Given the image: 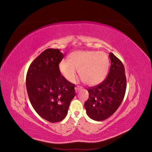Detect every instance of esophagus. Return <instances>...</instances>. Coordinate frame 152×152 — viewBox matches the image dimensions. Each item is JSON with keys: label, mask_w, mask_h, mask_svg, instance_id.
<instances>
[{"label": "esophagus", "mask_w": 152, "mask_h": 152, "mask_svg": "<svg viewBox=\"0 0 152 152\" xmlns=\"http://www.w3.org/2000/svg\"><path fill=\"white\" fill-rule=\"evenodd\" d=\"M81 89H82V87H75V91H76V92H77L78 91L80 90Z\"/></svg>", "instance_id": "1"}]
</instances>
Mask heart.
Segmentation results:
<instances>
[{"instance_id": "b5f03b06", "label": "heart", "mask_w": 152, "mask_h": 152, "mask_svg": "<svg viewBox=\"0 0 152 152\" xmlns=\"http://www.w3.org/2000/svg\"><path fill=\"white\" fill-rule=\"evenodd\" d=\"M108 65V56L103 51L77 50L68 55L67 61L59 63V70L66 80L72 81L77 69L86 84L96 86L104 80Z\"/></svg>"}]
</instances>
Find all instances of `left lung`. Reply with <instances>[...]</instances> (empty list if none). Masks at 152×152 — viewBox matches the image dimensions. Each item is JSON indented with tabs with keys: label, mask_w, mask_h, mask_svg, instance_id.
Segmentation results:
<instances>
[{
	"label": "left lung",
	"mask_w": 152,
	"mask_h": 152,
	"mask_svg": "<svg viewBox=\"0 0 152 152\" xmlns=\"http://www.w3.org/2000/svg\"><path fill=\"white\" fill-rule=\"evenodd\" d=\"M111 65L102 84L87 89L89 98L84 103L87 115L93 120L102 121L110 117L121 105L126 89L125 69L115 55L109 54Z\"/></svg>",
	"instance_id": "1"
}]
</instances>
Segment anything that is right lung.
Masks as SVG:
<instances>
[{
	"label": "right lung",
	"instance_id": "obj_1",
	"mask_svg": "<svg viewBox=\"0 0 152 152\" xmlns=\"http://www.w3.org/2000/svg\"><path fill=\"white\" fill-rule=\"evenodd\" d=\"M64 54L58 49H47L31 63L26 86L32 107L50 122L65 118L75 95V85L66 80L59 70Z\"/></svg>",
	"mask_w": 152,
	"mask_h": 152
}]
</instances>
